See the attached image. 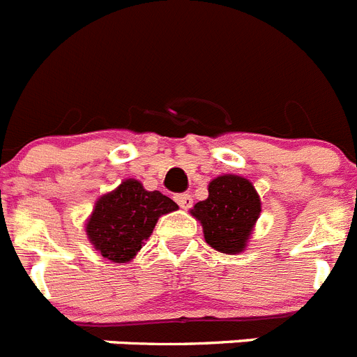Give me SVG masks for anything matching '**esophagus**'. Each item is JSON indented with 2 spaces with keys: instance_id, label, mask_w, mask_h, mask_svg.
I'll return each instance as SVG.
<instances>
[{
  "instance_id": "esophagus-1",
  "label": "esophagus",
  "mask_w": 357,
  "mask_h": 357,
  "mask_svg": "<svg viewBox=\"0 0 357 357\" xmlns=\"http://www.w3.org/2000/svg\"><path fill=\"white\" fill-rule=\"evenodd\" d=\"M175 202L182 209H189V207L193 206V198L189 193H181V195H175Z\"/></svg>"
}]
</instances>
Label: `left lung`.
<instances>
[{"label":"left lung","instance_id":"left-lung-1","mask_svg":"<svg viewBox=\"0 0 357 357\" xmlns=\"http://www.w3.org/2000/svg\"><path fill=\"white\" fill-rule=\"evenodd\" d=\"M209 197L195 204L191 216L202 223L207 245L222 254H241L261 214L254 184L239 175H220L207 185Z\"/></svg>","mask_w":357,"mask_h":357}]
</instances>
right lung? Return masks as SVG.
I'll list each match as a JSON object with an SVG mask.
<instances>
[{"instance_id": "obj_1", "label": "right lung", "mask_w": 357, "mask_h": 357, "mask_svg": "<svg viewBox=\"0 0 357 357\" xmlns=\"http://www.w3.org/2000/svg\"><path fill=\"white\" fill-rule=\"evenodd\" d=\"M178 209L160 191H148L135 178H125L102 195L85 222L89 243L112 263H130L164 214Z\"/></svg>"}]
</instances>
